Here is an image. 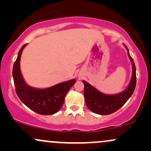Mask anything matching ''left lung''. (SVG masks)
<instances>
[{"instance_id":"obj_1","label":"left lung","mask_w":151,"mask_h":151,"mask_svg":"<svg viewBox=\"0 0 151 151\" xmlns=\"http://www.w3.org/2000/svg\"><path fill=\"white\" fill-rule=\"evenodd\" d=\"M127 50L129 51L128 48ZM128 54L133 65V75L129 87L122 93L115 95L104 94L88 84L86 81H83L84 84V94L86 104L89 110L93 113L101 115L113 114L125 104L126 102L133 94L136 85V66L129 52Z\"/></svg>"}]
</instances>
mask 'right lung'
<instances>
[{
	"label": "right lung",
	"instance_id": "right-lung-1",
	"mask_svg": "<svg viewBox=\"0 0 151 151\" xmlns=\"http://www.w3.org/2000/svg\"><path fill=\"white\" fill-rule=\"evenodd\" d=\"M26 45L20 50L13 65V77L15 91L22 103L31 110L41 115H52L61 109L66 94L74 85L75 80L65 81L44 89H34L27 86L23 80L20 69V56Z\"/></svg>",
	"mask_w": 151,
	"mask_h": 151
}]
</instances>
